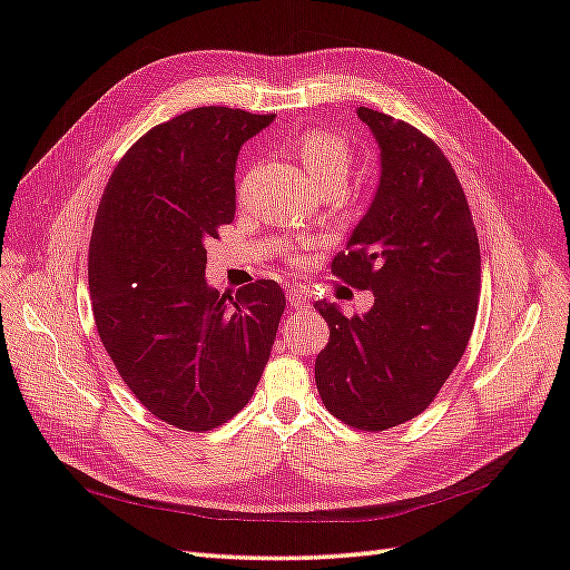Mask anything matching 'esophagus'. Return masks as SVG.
Masks as SVG:
<instances>
[{"label":"esophagus","instance_id":"obj_1","mask_svg":"<svg viewBox=\"0 0 570 570\" xmlns=\"http://www.w3.org/2000/svg\"><path fill=\"white\" fill-rule=\"evenodd\" d=\"M287 302H289V306L292 309H302V306H306V295L302 289H297V287H289V292H287Z\"/></svg>","mask_w":570,"mask_h":570}]
</instances>
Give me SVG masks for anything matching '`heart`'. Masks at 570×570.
I'll return each mask as SVG.
<instances>
[{
	"instance_id": "1",
	"label": "heart",
	"mask_w": 570,
	"mask_h": 570,
	"mask_svg": "<svg viewBox=\"0 0 570 570\" xmlns=\"http://www.w3.org/2000/svg\"><path fill=\"white\" fill-rule=\"evenodd\" d=\"M297 156L314 184L326 179H347L352 167V150L345 138L328 131H309L297 144ZM299 261V256H295Z\"/></svg>"
}]
</instances>
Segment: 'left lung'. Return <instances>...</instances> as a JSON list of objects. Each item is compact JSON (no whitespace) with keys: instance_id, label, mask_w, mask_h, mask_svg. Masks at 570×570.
I'll return each instance as SVG.
<instances>
[{"instance_id":"obj_1","label":"left lung","mask_w":570,"mask_h":570,"mask_svg":"<svg viewBox=\"0 0 570 570\" xmlns=\"http://www.w3.org/2000/svg\"><path fill=\"white\" fill-rule=\"evenodd\" d=\"M381 150L376 194L333 258V273L374 292L347 318L316 302L331 337L316 386L333 417L383 432L429 407L468 347L480 297V242L468 198L441 148L422 131L357 107Z\"/></svg>"}]
</instances>
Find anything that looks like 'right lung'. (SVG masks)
<instances>
[{
  "instance_id": "right-lung-1",
  "label": "right lung",
  "mask_w": 570,
  "mask_h": 570,
  "mask_svg": "<svg viewBox=\"0 0 570 570\" xmlns=\"http://www.w3.org/2000/svg\"><path fill=\"white\" fill-rule=\"evenodd\" d=\"M275 115L196 107L153 127L107 181L88 289L107 355L141 405L208 432L249 403L285 312L275 281H206V244L235 220L239 148Z\"/></svg>"
}]
</instances>
